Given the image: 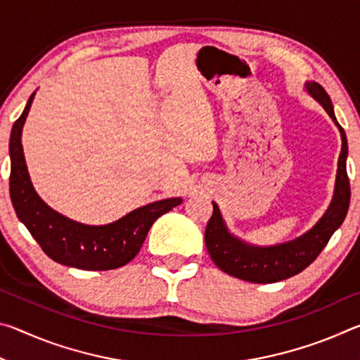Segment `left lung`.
I'll list each match as a JSON object with an SVG mask.
<instances>
[{
  "label": "left lung",
  "mask_w": 360,
  "mask_h": 360,
  "mask_svg": "<svg viewBox=\"0 0 360 360\" xmlns=\"http://www.w3.org/2000/svg\"><path fill=\"white\" fill-rule=\"evenodd\" d=\"M304 87L326 109L340 130L341 152L332 203L328 205L324 216L316 222L314 227L298 238L275 246H254L230 233L222 219L221 210L212 202V216L206 225L205 243L212 262L230 276L245 279L249 283L266 284L298 275L316 260L330 240L333 231L343 224L348 212L351 187L348 173H346V157H348L346 133L335 119L330 96L327 95L324 87L318 82H307Z\"/></svg>",
  "instance_id": "1"
}]
</instances>
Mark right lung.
I'll use <instances>...</instances> for the list:
<instances>
[{
    "label": "right lung",
    "mask_w": 360,
    "mask_h": 360,
    "mask_svg": "<svg viewBox=\"0 0 360 360\" xmlns=\"http://www.w3.org/2000/svg\"><path fill=\"white\" fill-rule=\"evenodd\" d=\"M34 94L12 125L9 139V192L17 217L38 241L42 251L57 264L94 271L127 265L139 252L152 224L181 205L182 198L149 203L106 225H85L53 211L36 193L23 157L22 129Z\"/></svg>",
    "instance_id": "1"
}]
</instances>
